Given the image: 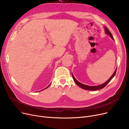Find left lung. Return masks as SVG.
<instances>
[{
	"label": "left lung",
	"mask_w": 129,
	"mask_h": 129,
	"mask_svg": "<svg viewBox=\"0 0 129 129\" xmlns=\"http://www.w3.org/2000/svg\"><path fill=\"white\" fill-rule=\"evenodd\" d=\"M105 32H106V33L108 35H109V36H110L111 38H112L113 39H114V38H113V36H112V35H111V33L109 31V29H108L106 27H105ZM116 71H117V69L115 70V72L114 73V74H113V75L111 76L110 78L106 82H105V83H104L103 84H101V85H97V86H89V85H84V84H82V83H81L80 82H78V81H77V80L75 79V78L74 77V75H73V74H72V77H73V79H74V80L75 81V83H76L77 85H78V86H79L80 87H81V88H82V89H84V90H87L94 91V90H100V89L104 88L106 86V85L108 83V82H109L111 79H112V78L115 76V75H116Z\"/></svg>",
	"instance_id": "8db88e82"
}]
</instances>
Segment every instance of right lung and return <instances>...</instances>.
Wrapping results in <instances>:
<instances>
[{"instance_id": "obj_1", "label": "right lung", "mask_w": 129, "mask_h": 129, "mask_svg": "<svg viewBox=\"0 0 129 129\" xmlns=\"http://www.w3.org/2000/svg\"><path fill=\"white\" fill-rule=\"evenodd\" d=\"M50 85V84H49V85ZM49 85H48V87H46V88H45V89H47V88H48V87H49ZM44 89H43V90H44Z\"/></svg>"}]
</instances>
